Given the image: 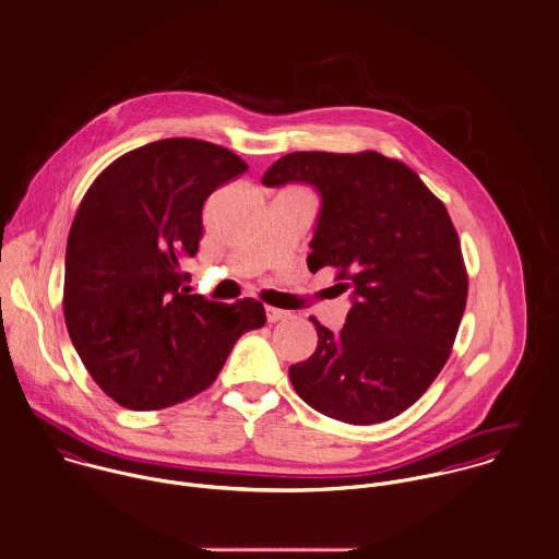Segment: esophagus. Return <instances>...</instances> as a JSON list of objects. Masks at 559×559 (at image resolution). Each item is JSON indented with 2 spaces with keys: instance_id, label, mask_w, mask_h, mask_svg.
Returning a JSON list of instances; mask_svg holds the SVG:
<instances>
[{
  "instance_id": "obj_1",
  "label": "esophagus",
  "mask_w": 559,
  "mask_h": 559,
  "mask_svg": "<svg viewBox=\"0 0 559 559\" xmlns=\"http://www.w3.org/2000/svg\"><path fill=\"white\" fill-rule=\"evenodd\" d=\"M266 320L269 322H277V320L288 319V312H284V310H280V308H271V306H266Z\"/></svg>"
}]
</instances>
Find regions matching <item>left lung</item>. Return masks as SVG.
<instances>
[{"mask_svg":"<svg viewBox=\"0 0 559 559\" xmlns=\"http://www.w3.org/2000/svg\"><path fill=\"white\" fill-rule=\"evenodd\" d=\"M312 185L320 215L308 266L337 269L353 308L340 331L310 317L314 355L290 366L295 392L322 415L379 424L406 411L445 366L467 306L461 240L421 178L374 151L290 153L262 185Z\"/></svg>","mask_w":559,"mask_h":559,"instance_id":"obj_1","label":"left lung"}]
</instances>
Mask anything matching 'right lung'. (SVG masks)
Returning <instances> with one entry per match:
<instances>
[{
  "label": "right lung",
  "mask_w": 559,
  "mask_h": 559,
  "mask_svg": "<svg viewBox=\"0 0 559 559\" xmlns=\"http://www.w3.org/2000/svg\"><path fill=\"white\" fill-rule=\"evenodd\" d=\"M247 163L224 146L169 138L107 165L90 185L67 245L64 320L94 383L118 404L157 411L204 392L260 301L189 295L202 206Z\"/></svg>",
  "instance_id": "obj_1"
}]
</instances>
